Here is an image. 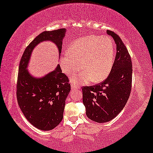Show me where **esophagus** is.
I'll return each instance as SVG.
<instances>
[{"label":"esophagus","mask_w":153,"mask_h":153,"mask_svg":"<svg viewBox=\"0 0 153 153\" xmlns=\"http://www.w3.org/2000/svg\"><path fill=\"white\" fill-rule=\"evenodd\" d=\"M79 86H75L74 85H71V89H79Z\"/></svg>","instance_id":"obj_1"}]
</instances>
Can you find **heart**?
Here are the masks:
<instances>
[{
	"mask_svg": "<svg viewBox=\"0 0 153 153\" xmlns=\"http://www.w3.org/2000/svg\"><path fill=\"white\" fill-rule=\"evenodd\" d=\"M114 45L108 36L87 35L74 41L60 57V66L68 76L83 71L71 78L75 86L100 82L108 76L114 57Z\"/></svg>",
	"mask_w": 153,
	"mask_h": 153,
	"instance_id": "obj_1",
	"label": "heart"
}]
</instances>
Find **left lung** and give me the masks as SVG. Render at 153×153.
Instances as JSON below:
<instances>
[{
  "label": "left lung",
  "instance_id": "1",
  "mask_svg": "<svg viewBox=\"0 0 153 153\" xmlns=\"http://www.w3.org/2000/svg\"><path fill=\"white\" fill-rule=\"evenodd\" d=\"M117 53L111 71L103 82L82 87L86 114L95 122L106 123L116 117L126 106L131 90L132 63L130 55L119 35L111 30Z\"/></svg>",
  "mask_w": 153,
  "mask_h": 153
}]
</instances>
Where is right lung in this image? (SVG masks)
Returning a JSON list of instances; mask_svg holds the SVG:
<instances>
[{"instance_id":"add662e5","label":"right lung","mask_w":153,"mask_h":153,"mask_svg":"<svg viewBox=\"0 0 153 153\" xmlns=\"http://www.w3.org/2000/svg\"><path fill=\"white\" fill-rule=\"evenodd\" d=\"M66 32V29L61 28L42 32L26 47L20 60L17 82V102L27 121L43 131L54 129L62 121L71 84L59 64L53 71L41 78L32 76L27 68L34 47L42 41L54 42L60 56Z\"/></svg>"}]
</instances>
